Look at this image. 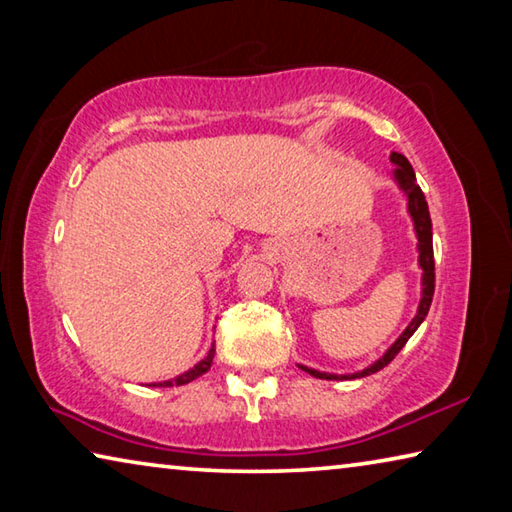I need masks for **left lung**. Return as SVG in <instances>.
<instances>
[{"mask_svg": "<svg viewBox=\"0 0 512 512\" xmlns=\"http://www.w3.org/2000/svg\"><path fill=\"white\" fill-rule=\"evenodd\" d=\"M391 160L397 164L395 169V178L397 183L402 185V189L406 194H409V212L413 216V223H415V232H418V246H420V266H422V300H420V309H418V316L411 320V325L404 329V334L400 336L393 343V348L388 350L384 357H381L377 363H372L370 368L357 372V375H350V377H341V379H354V377H366L372 375V372L381 370L384 366H388L395 357L397 352H400L406 341L411 339V334L415 329L420 327V323L427 316V311L431 307V300H433V289H436V264H433V241H431V216H429V205L424 201V194L418 185V180H415V171L411 167V162L404 158L402 153H391ZM309 375H314L318 379H339L336 375H327V372H318V370H311V368H302Z\"/></svg>", "mask_w": 512, "mask_h": 512, "instance_id": "left-lung-1", "label": "left lung"}]
</instances>
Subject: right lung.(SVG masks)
<instances>
[{"instance_id":"1","label":"right lung","mask_w":512,"mask_h":512,"mask_svg":"<svg viewBox=\"0 0 512 512\" xmlns=\"http://www.w3.org/2000/svg\"><path fill=\"white\" fill-rule=\"evenodd\" d=\"M212 359H214V348L210 350V354H207V357H205L201 363H196V366H194L192 370L183 372V375H180V377H173V379H169V381H160V384H151V386H183V384H189V381L196 379V377H201L203 372L210 370Z\"/></svg>"}]
</instances>
